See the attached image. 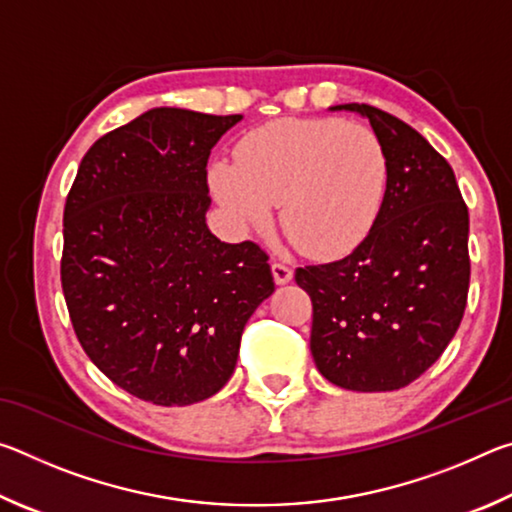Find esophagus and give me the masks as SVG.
Returning a JSON list of instances; mask_svg holds the SVG:
<instances>
[{
    "label": "esophagus",
    "mask_w": 512,
    "mask_h": 512,
    "mask_svg": "<svg viewBox=\"0 0 512 512\" xmlns=\"http://www.w3.org/2000/svg\"><path fill=\"white\" fill-rule=\"evenodd\" d=\"M271 271H273V277H275V284H287V282H291L293 271H291V268H289L287 264L273 262V264H271Z\"/></svg>",
    "instance_id": "1"
}]
</instances>
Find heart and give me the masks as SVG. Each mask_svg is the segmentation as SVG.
I'll return each mask as SVG.
<instances>
[{"mask_svg": "<svg viewBox=\"0 0 512 512\" xmlns=\"http://www.w3.org/2000/svg\"><path fill=\"white\" fill-rule=\"evenodd\" d=\"M391 164L379 135L336 117L275 119L219 160L212 189L237 221L264 225L280 203V225L300 253L332 259L368 237L386 201Z\"/></svg>", "mask_w": 512, "mask_h": 512, "instance_id": "heart-1", "label": "heart"}]
</instances>
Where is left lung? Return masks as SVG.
I'll return each mask as SVG.
<instances>
[{"label": "left lung", "instance_id": "obj_1", "mask_svg": "<svg viewBox=\"0 0 512 512\" xmlns=\"http://www.w3.org/2000/svg\"><path fill=\"white\" fill-rule=\"evenodd\" d=\"M391 178L368 237L296 282L314 307L311 354L327 381L359 393L397 391L436 363L463 320L470 289V214L449 162L424 137L368 103Z\"/></svg>", "mask_w": 512, "mask_h": 512}]
</instances>
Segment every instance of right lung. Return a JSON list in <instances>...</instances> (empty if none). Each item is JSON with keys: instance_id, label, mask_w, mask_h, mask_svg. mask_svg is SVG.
I'll return each instance as SVG.
<instances>
[{"instance_id": "obj_1", "label": "right lung", "mask_w": 512, "mask_h": 512, "mask_svg": "<svg viewBox=\"0 0 512 512\" xmlns=\"http://www.w3.org/2000/svg\"><path fill=\"white\" fill-rule=\"evenodd\" d=\"M241 115L153 108L83 155L63 214L60 282L85 354L144 402L228 384L248 318L275 291L268 255L205 223L207 158Z\"/></svg>"}]
</instances>
